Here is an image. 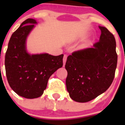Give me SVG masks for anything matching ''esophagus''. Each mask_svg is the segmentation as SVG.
Returning a JSON list of instances; mask_svg holds the SVG:
<instances>
[{"mask_svg":"<svg viewBox=\"0 0 125 125\" xmlns=\"http://www.w3.org/2000/svg\"><path fill=\"white\" fill-rule=\"evenodd\" d=\"M67 57H68V56L66 54L64 55V57H63V66H64L65 64H66V60H67Z\"/></svg>","mask_w":125,"mask_h":125,"instance_id":"34e87169","label":"esophagus"}]
</instances>
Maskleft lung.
I'll return each instance as SVG.
<instances>
[{
    "mask_svg": "<svg viewBox=\"0 0 125 125\" xmlns=\"http://www.w3.org/2000/svg\"><path fill=\"white\" fill-rule=\"evenodd\" d=\"M99 28L100 41L93 47L73 52L67 58L66 88L76 102L93 100L105 92L114 79L118 60L115 39L106 27Z\"/></svg>",
    "mask_w": 125,
    "mask_h": 125,
    "instance_id": "left-lung-1",
    "label": "left lung"
}]
</instances>
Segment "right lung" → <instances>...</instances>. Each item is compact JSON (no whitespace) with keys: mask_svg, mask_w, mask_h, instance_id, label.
Segmentation results:
<instances>
[{"mask_svg":"<svg viewBox=\"0 0 125 125\" xmlns=\"http://www.w3.org/2000/svg\"><path fill=\"white\" fill-rule=\"evenodd\" d=\"M37 22L24 21L11 36L5 53L7 79L13 91L24 98L41 96L47 87L48 79L61 68L63 54H29L26 50V39Z\"/></svg>","mask_w":125,"mask_h":125,"instance_id":"add662e5","label":"right lung"}]
</instances>
